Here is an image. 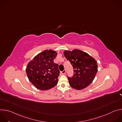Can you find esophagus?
Instances as JSON below:
<instances>
[{"mask_svg":"<svg viewBox=\"0 0 122 122\" xmlns=\"http://www.w3.org/2000/svg\"><path fill=\"white\" fill-rule=\"evenodd\" d=\"M65 73H66V69H64V71H61V73H62V74H63V75L65 74Z\"/></svg>","mask_w":122,"mask_h":122,"instance_id":"34e87169","label":"esophagus"}]
</instances>
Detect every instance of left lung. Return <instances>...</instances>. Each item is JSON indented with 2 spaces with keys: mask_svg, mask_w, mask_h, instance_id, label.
Wrapping results in <instances>:
<instances>
[{
  "mask_svg": "<svg viewBox=\"0 0 122 122\" xmlns=\"http://www.w3.org/2000/svg\"><path fill=\"white\" fill-rule=\"evenodd\" d=\"M64 54L73 68L72 77H67L70 85L74 89L81 90L90 85L97 71L95 59L88 54L77 49L72 51H66Z\"/></svg>",
  "mask_w": 122,
  "mask_h": 122,
  "instance_id": "8db88e82",
  "label": "left lung"
}]
</instances>
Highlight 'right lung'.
<instances>
[{"label":"right lung","instance_id":"right-lung-1","mask_svg":"<svg viewBox=\"0 0 122 122\" xmlns=\"http://www.w3.org/2000/svg\"><path fill=\"white\" fill-rule=\"evenodd\" d=\"M56 53L45 50L35 57L27 66L26 72L29 81L39 89L46 90L57 84L60 71L54 60Z\"/></svg>","mask_w":122,"mask_h":122}]
</instances>
